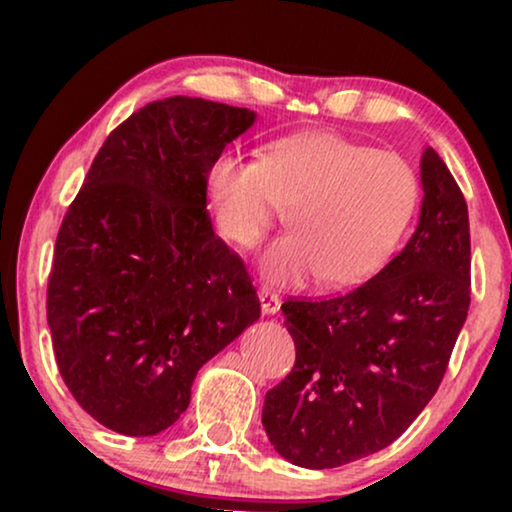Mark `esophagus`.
Masks as SVG:
<instances>
[{
    "label": "esophagus",
    "mask_w": 512,
    "mask_h": 512,
    "mask_svg": "<svg viewBox=\"0 0 512 512\" xmlns=\"http://www.w3.org/2000/svg\"><path fill=\"white\" fill-rule=\"evenodd\" d=\"M258 300H261L263 314H277L279 305H282V300H279L277 293L270 289H261V293H258Z\"/></svg>",
    "instance_id": "34e87169"
}]
</instances>
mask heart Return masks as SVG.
I'll list each match as a JSON object with an SVG mask.
<instances>
[{
	"label": "heart",
	"mask_w": 512,
	"mask_h": 512,
	"mask_svg": "<svg viewBox=\"0 0 512 512\" xmlns=\"http://www.w3.org/2000/svg\"><path fill=\"white\" fill-rule=\"evenodd\" d=\"M221 235L251 249L291 205V233L261 258L275 284H356L382 268L417 205V174L391 151L314 132L272 144L263 160L221 153L207 170Z\"/></svg>",
	"instance_id": "1"
}]
</instances>
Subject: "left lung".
<instances>
[{"instance_id":"left-lung-1","label":"left lung","mask_w":512,"mask_h":512,"mask_svg":"<svg viewBox=\"0 0 512 512\" xmlns=\"http://www.w3.org/2000/svg\"><path fill=\"white\" fill-rule=\"evenodd\" d=\"M422 212L401 254L356 289L286 300L296 366L265 394L263 426L286 461L335 468L394 443L436 394L471 305L464 193L431 146Z\"/></svg>"}]
</instances>
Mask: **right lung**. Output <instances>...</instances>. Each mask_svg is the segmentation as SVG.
Here are the masks:
<instances>
[{
  "label": "right lung",
  "mask_w": 512,
  "mask_h": 512,
  "mask_svg": "<svg viewBox=\"0 0 512 512\" xmlns=\"http://www.w3.org/2000/svg\"><path fill=\"white\" fill-rule=\"evenodd\" d=\"M256 121L165 97L107 137L62 219L46 317L76 403L123 436H156L198 370L261 317L242 258L214 233L207 170Z\"/></svg>",
  "instance_id": "obj_1"
}]
</instances>
